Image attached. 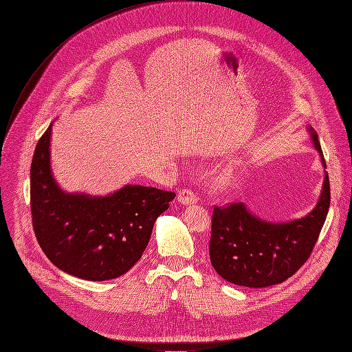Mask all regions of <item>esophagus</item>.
Returning a JSON list of instances; mask_svg holds the SVG:
<instances>
[{"instance_id": "34e87169", "label": "esophagus", "mask_w": 352, "mask_h": 352, "mask_svg": "<svg viewBox=\"0 0 352 352\" xmlns=\"http://www.w3.org/2000/svg\"><path fill=\"white\" fill-rule=\"evenodd\" d=\"M199 197L196 196L195 192H192L190 189H184L178 193V201L184 206H189V204H195L197 203Z\"/></svg>"}]
</instances>
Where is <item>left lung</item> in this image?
Here are the masks:
<instances>
[{"label":"left lung","instance_id":"obj_1","mask_svg":"<svg viewBox=\"0 0 352 352\" xmlns=\"http://www.w3.org/2000/svg\"><path fill=\"white\" fill-rule=\"evenodd\" d=\"M314 148L326 163L318 134L308 127ZM330 206L329 175L316 206L305 215L272 222L253 214L243 201L214 207L210 261L225 280L245 287H268L285 282L308 260Z\"/></svg>","mask_w":352,"mask_h":352}]
</instances>
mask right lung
Instances as JSON below:
<instances>
[{
	"mask_svg": "<svg viewBox=\"0 0 352 352\" xmlns=\"http://www.w3.org/2000/svg\"><path fill=\"white\" fill-rule=\"evenodd\" d=\"M52 126L40 138L30 168L40 248L69 275L94 282L119 278L141 258L155 221L175 193L142 185H124L104 196L63 190L51 168Z\"/></svg>",
	"mask_w": 352,
	"mask_h": 352,
	"instance_id": "right-lung-1",
	"label": "right lung"
}]
</instances>
